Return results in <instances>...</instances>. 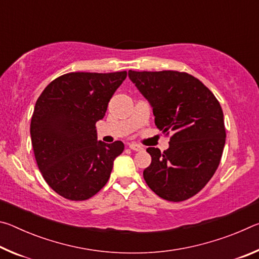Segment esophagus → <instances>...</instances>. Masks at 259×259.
Returning <instances> with one entry per match:
<instances>
[{
  "label": "esophagus",
  "mask_w": 259,
  "mask_h": 259,
  "mask_svg": "<svg viewBox=\"0 0 259 259\" xmlns=\"http://www.w3.org/2000/svg\"><path fill=\"white\" fill-rule=\"evenodd\" d=\"M129 148L130 150H133V151H142V150H144V148L140 146V145H138V144H135V143H131V144H129Z\"/></svg>",
  "instance_id": "34e87169"
}]
</instances>
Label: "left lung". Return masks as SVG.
Segmentation results:
<instances>
[{
  "label": "left lung",
  "mask_w": 259,
  "mask_h": 259,
  "mask_svg": "<svg viewBox=\"0 0 259 259\" xmlns=\"http://www.w3.org/2000/svg\"><path fill=\"white\" fill-rule=\"evenodd\" d=\"M147 99L162 133H172L169 148L148 147L143 176L160 198L181 202L199 193L216 171L225 145L224 115L213 94L198 78L176 71H129Z\"/></svg>",
  "instance_id": "8db88e82"
}]
</instances>
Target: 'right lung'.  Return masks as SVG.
<instances>
[{"label":"right lung","instance_id":"right-lung-1","mask_svg":"<svg viewBox=\"0 0 259 259\" xmlns=\"http://www.w3.org/2000/svg\"><path fill=\"white\" fill-rule=\"evenodd\" d=\"M126 72L68 73L48 85L35 104L30 138L38 169L65 199L83 201L106 185L113 162L124 150L98 140L96 123Z\"/></svg>","mask_w":259,"mask_h":259}]
</instances>
